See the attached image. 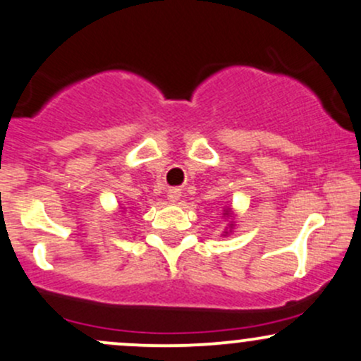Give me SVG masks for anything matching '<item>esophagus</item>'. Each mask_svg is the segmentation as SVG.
<instances>
[{"label":"esophagus","instance_id":"esophagus-1","mask_svg":"<svg viewBox=\"0 0 361 361\" xmlns=\"http://www.w3.org/2000/svg\"><path fill=\"white\" fill-rule=\"evenodd\" d=\"M180 197H181V192L178 188H171L168 192V200L169 202H178V200H180Z\"/></svg>","mask_w":361,"mask_h":361}]
</instances>
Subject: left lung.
Segmentation results:
<instances>
[{
  "mask_svg": "<svg viewBox=\"0 0 361 361\" xmlns=\"http://www.w3.org/2000/svg\"><path fill=\"white\" fill-rule=\"evenodd\" d=\"M224 214H226V216H229V214H231V211H229V209H226Z\"/></svg>",
  "mask_w": 361,
  "mask_h": 361,
  "instance_id": "left-lung-1",
  "label": "left lung"
}]
</instances>
